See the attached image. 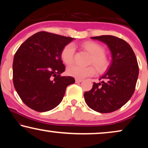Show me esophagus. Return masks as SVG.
Returning <instances> with one entry per match:
<instances>
[{"label": "esophagus", "instance_id": "obj_1", "mask_svg": "<svg viewBox=\"0 0 148 148\" xmlns=\"http://www.w3.org/2000/svg\"><path fill=\"white\" fill-rule=\"evenodd\" d=\"M82 79H75V82L76 83H80L82 82Z\"/></svg>", "mask_w": 148, "mask_h": 148}]
</instances>
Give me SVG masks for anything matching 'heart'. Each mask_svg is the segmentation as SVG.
I'll return each mask as SVG.
<instances>
[{"instance_id":"b5f03b06","label":"heart","mask_w":148,"mask_h":148,"mask_svg":"<svg viewBox=\"0 0 148 148\" xmlns=\"http://www.w3.org/2000/svg\"><path fill=\"white\" fill-rule=\"evenodd\" d=\"M82 48L91 54L89 63L96 66L98 72H103L108 68L109 61L104 54V49L100 44L94 42H86L82 44ZM75 46L73 44H68L62 50L60 56L64 63L71 64L73 61ZM96 70L93 66H82L73 64L67 69V74L77 79H84L94 75Z\"/></svg>"}]
</instances>
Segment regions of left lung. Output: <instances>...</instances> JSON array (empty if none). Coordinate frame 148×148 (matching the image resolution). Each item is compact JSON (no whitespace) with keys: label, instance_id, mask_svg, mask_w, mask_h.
Masks as SVG:
<instances>
[{"label":"left lung","instance_id":"obj_1","mask_svg":"<svg viewBox=\"0 0 148 148\" xmlns=\"http://www.w3.org/2000/svg\"><path fill=\"white\" fill-rule=\"evenodd\" d=\"M91 38L108 46L112 63L100 82H94L92 90L84 93L85 101L96 112H114L126 104L135 92L139 75L136 56L130 45L121 38L109 35Z\"/></svg>","mask_w":148,"mask_h":148}]
</instances>
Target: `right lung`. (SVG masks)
Instances as JSON below:
<instances>
[{
    "mask_svg": "<svg viewBox=\"0 0 148 148\" xmlns=\"http://www.w3.org/2000/svg\"><path fill=\"white\" fill-rule=\"evenodd\" d=\"M73 38L46 32H38L18 48L13 62V82L20 98L37 112L58 106L66 87L74 84L71 76H60L65 70L62 50Z\"/></svg>",
    "mask_w": 148,
    "mask_h": 148,
    "instance_id": "add662e5",
    "label": "right lung"
}]
</instances>
